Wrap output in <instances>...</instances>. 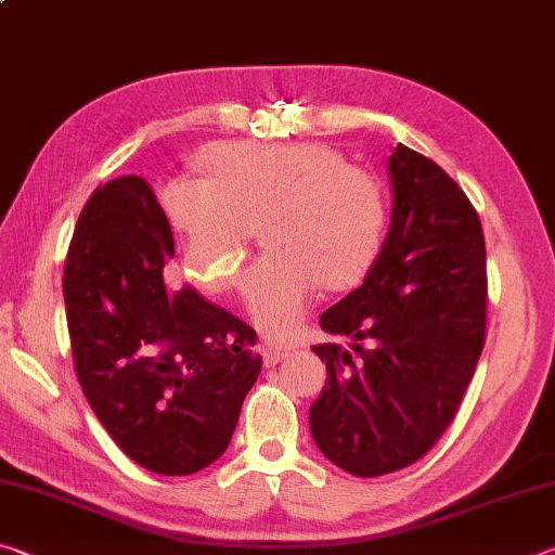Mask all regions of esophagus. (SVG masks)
Listing matches in <instances>:
<instances>
[{
	"mask_svg": "<svg viewBox=\"0 0 555 555\" xmlns=\"http://www.w3.org/2000/svg\"><path fill=\"white\" fill-rule=\"evenodd\" d=\"M286 354H288L286 350H281V347L271 345V343H264V345H261V357H264V364H267V367H271V364L281 362V360H284Z\"/></svg>",
	"mask_w": 555,
	"mask_h": 555,
	"instance_id": "esophagus-1",
	"label": "esophagus"
}]
</instances>
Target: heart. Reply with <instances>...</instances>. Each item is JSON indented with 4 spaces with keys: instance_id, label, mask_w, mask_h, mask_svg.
I'll return each instance as SVG.
<instances>
[{
    "instance_id": "b5f03b06",
    "label": "heart",
    "mask_w": 555,
    "mask_h": 555,
    "mask_svg": "<svg viewBox=\"0 0 555 555\" xmlns=\"http://www.w3.org/2000/svg\"><path fill=\"white\" fill-rule=\"evenodd\" d=\"M205 168L208 178H183L166 191L188 274L208 291L228 288L257 228L267 255L247 271L242 296L274 340L298 331L321 286L347 288L377 257L387 220L382 188L333 149L222 144Z\"/></svg>"
}]
</instances>
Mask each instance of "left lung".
I'll return each mask as SVG.
<instances>
[{"label":"left lung","instance_id":"8db88e82","mask_svg":"<svg viewBox=\"0 0 555 555\" xmlns=\"http://www.w3.org/2000/svg\"><path fill=\"white\" fill-rule=\"evenodd\" d=\"M391 224L362 286L321 315L350 350L315 345L327 379L308 421L357 477L416 463L455 418L485 345V234L473 203L424 154L389 156Z\"/></svg>","mask_w":555,"mask_h":555}]
</instances>
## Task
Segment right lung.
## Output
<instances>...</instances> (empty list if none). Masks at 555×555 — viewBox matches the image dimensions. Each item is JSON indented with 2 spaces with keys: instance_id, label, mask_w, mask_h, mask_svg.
<instances>
[{
  "instance_id": "1",
  "label": "right lung",
  "mask_w": 555,
  "mask_h": 555,
  "mask_svg": "<svg viewBox=\"0 0 555 555\" xmlns=\"http://www.w3.org/2000/svg\"><path fill=\"white\" fill-rule=\"evenodd\" d=\"M173 232L144 178L90 195L63 271L75 374L121 453L156 475L215 463L255 387L257 333L183 286L168 294Z\"/></svg>"
}]
</instances>
